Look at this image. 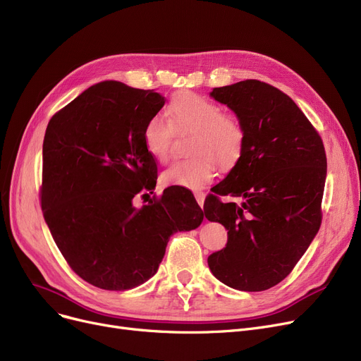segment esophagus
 <instances>
[{"mask_svg": "<svg viewBox=\"0 0 361 361\" xmlns=\"http://www.w3.org/2000/svg\"><path fill=\"white\" fill-rule=\"evenodd\" d=\"M195 197H196V202L199 204V207H204V201H205V193L204 192H195Z\"/></svg>", "mask_w": 361, "mask_h": 361, "instance_id": "1", "label": "esophagus"}]
</instances>
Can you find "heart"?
<instances>
[{
    "mask_svg": "<svg viewBox=\"0 0 361 361\" xmlns=\"http://www.w3.org/2000/svg\"><path fill=\"white\" fill-rule=\"evenodd\" d=\"M169 111L177 129L192 130L188 152L192 156L177 160L160 176L164 185L201 189L221 169L233 166L243 156L247 133L236 116L223 113L221 105L193 92H180L169 102ZM173 132L166 120L153 116L142 129V142L159 162L171 156Z\"/></svg>",
    "mask_w": 361,
    "mask_h": 361,
    "instance_id": "b5f03b06",
    "label": "heart"
}]
</instances>
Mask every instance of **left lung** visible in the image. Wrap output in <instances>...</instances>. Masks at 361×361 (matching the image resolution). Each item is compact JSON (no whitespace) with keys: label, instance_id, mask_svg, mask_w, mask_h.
Instances as JSON below:
<instances>
[{"label":"left lung","instance_id":"1","mask_svg":"<svg viewBox=\"0 0 361 361\" xmlns=\"http://www.w3.org/2000/svg\"><path fill=\"white\" fill-rule=\"evenodd\" d=\"M211 97L235 111L247 140L205 199V217L228 229V244L208 266L226 286L263 291L293 271L322 226L324 144L295 101L260 80L216 87ZM221 195L242 202L224 204Z\"/></svg>","mask_w":361,"mask_h":361}]
</instances>
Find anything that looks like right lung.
<instances>
[{
	"instance_id": "right-lung-1",
	"label": "right lung",
	"mask_w": 361,
	"mask_h": 361,
	"mask_svg": "<svg viewBox=\"0 0 361 361\" xmlns=\"http://www.w3.org/2000/svg\"><path fill=\"white\" fill-rule=\"evenodd\" d=\"M165 104L159 92L106 80L53 114L43 141L39 204L70 268L102 290L123 291L150 279L169 236L196 229L204 211L188 192L153 193L154 157L142 129Z\"/></svg>"
}]
</instances>
